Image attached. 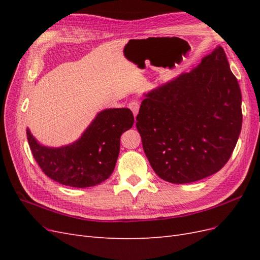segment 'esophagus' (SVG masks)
Here are the masks:
<instances>
[{
    "mask_svg": "<svg viewBox=\"0 0 260 260\" xmlns=\"http://www.w3.org/2000/svg\"><path fill=\"white\" fill-rule=\"evenodd\" d=\"M128 107L131 109L133 115H135V117H137L138 113H139V108H140V104L138 103L137 101H132L130 102V103L128 104Z\"/></svg>",
    "mask_w": 260,
    "mask_h": 260,
    "instance_id": "1",
    "label": "esophagus"
}]
</instances>
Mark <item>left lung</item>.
<instances>
[{
  "mask_svg": "<svg viewBox=\"0 0 260 260\" xmlns=\"http://www.w3.org/2000/svg\"><path fill=\"white\" fill-rule=\"evenodd\" d=\"M242 94L221 46L144 93L137 129L156 175L184 184L216 174L229 160L242 129Z\"/></svg>",
  "mask_w": 260,
  "mask_h": 260,
  "instance_id": "left-lung-1",
  "label": "left lung"
}]
</instances>
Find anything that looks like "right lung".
I'll list each match as a JSON object with an SVG mask.
<instances>
[{"instance_id":"right-lung-1","label":"right lung","mask_w":260,"mask_h":260,"mask_svg":"<svg viewBox=\"0 0 260 260\" xmlns=\"http://www.w3.org/2000/svg\"><path fill=\"white\" fill-rule=\"evenodd\" d=\"M135 122L129 108L104 109L75 142L50 147L42 145L27 128V139L44 174L73 187L98 185L111 177L120 149V136Z\"/></svg>"}]
</instances>
